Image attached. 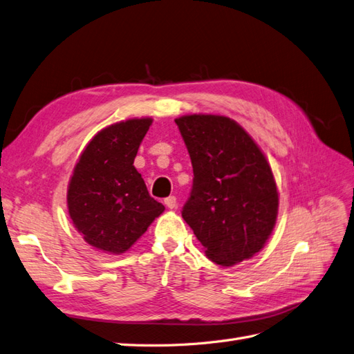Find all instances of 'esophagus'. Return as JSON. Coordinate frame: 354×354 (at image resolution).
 Segmentation results:
<instances>
[{
  "label": "esophagus",
  "instance_id": "1",
  "mask_svg": "<svg viewBox=\"0 0 354 354\" xmlns=\"http://www.w3.org/2000/svg\"><path fill=\"white\" fill-rule=\"evenodd\" d=\"M165 205H166V207H167V209H176V206H178V200H176V197H175V196H170V197L165 198Z\"/></svg>",
  "mask_w": 354,
  "mask_h": 354
}]
</instances>
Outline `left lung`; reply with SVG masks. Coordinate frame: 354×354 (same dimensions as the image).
Segmentation results:
<instances>
[{
  "mask_svg": "<svg viewBox=\"0 0 354 354\" xmlns=\"http://www.w3.org/2000/svg\"><path fill=\"white\" fill-rule=\"evenodd\" d=\"M175 123L194 171L183 218L212 262L233 267L250 259L266 246L279 212L267 157L230 117L189 114Z\"/></svg>",
  "mask_w": 354,
  "mask_h": 354,
  "instance_id": "obj_1",
  "label": "left lung"
}]
</instances>
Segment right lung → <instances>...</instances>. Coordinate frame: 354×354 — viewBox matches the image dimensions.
Instances as JSON below:
<instances>
[{"mask_svg": "<svg viewBox=\"0 0 354 354\" xmlns=\"http://www.w3.org/2000/svg\"><path fill=\"white\" fill-rule=\"evenodd\" d=\"M153 118H129L97 132L69 178V218L87 245L121 255L132 248L165 206L149 196L135 157Z\"/></svg>", "mask_w": 354, "mask_h": 354, "instance_id": "right-lung-1", "label": "right lung"}]
</instances>
